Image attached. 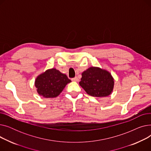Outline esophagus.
Wrapping results in <instances>:
<instances>
[{
	"label": "esophagus",
	"mask_w": 151,
	"mask_h": 151,
	"mask_svg": "<svg viewBox=\"0 0 151 151\" xmlns=\"http://www.w3.org/2000/svg\"><path fill=\"white\" fill-rule=\"evenodd\" d=\"M71 80H72L73 81H78L79 79H78V77H75V78H73L71 79Z\"/></svg>",
	"instance_id": "esophagus-1"
}]
</instances>
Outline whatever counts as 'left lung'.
<instances>
[{
  "label": "left lung",
  "mask_w": 151,
  "mask_h": 151,
  "mask_svg": "<svg viewBox=\"0 0 151 151\" xmlns=\"http://www.w3.org/2000/svg\"><path fill=\"white\" fill-rule=\"evenodd\" d=\"M80 85L89 96L105 97L113 91L114 79L108 71L91 67L82 73Z\"/></svg>",
  "instance_id": "8db88e82"
}]
</instances>
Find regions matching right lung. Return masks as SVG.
I'll return each instance as SVG.
<instances>
[{"instance_id":"add662e5","label":"right lung","mask_w":151,"mask_h":151,"mask_svg":"<svg viewBox=\"0 0 151 151\" xmlns=\"http://www.w3.org/2000/svg\"><path fill=\"white\" fill-rule=\"evenodd\" d=\"M70 82L66 75L55 68H51L37 76L35 86L40 96L45 98H55Z\"/></svg>"}]
</instances>
